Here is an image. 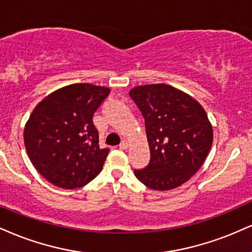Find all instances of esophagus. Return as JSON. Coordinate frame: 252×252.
I'll return each mask as SVG.
<instances>
[{
	"instance_id": "1",
	"label": "esophagus",
	"mask_w": 252,
	"mask_h": 252,
	"mask_svg": "<svg viewBox=\"0 0 252 252\" xmlns=\"http://www.w3.org/2000/svg\"><path fill=\"white\" fill-rule=\"evenodd\" d=\"M129 147H130V142H129V141H126V139H124L122 143L120 144V148H121V149H122V150L128 149Z\"/></svg>"
}]
</instances>
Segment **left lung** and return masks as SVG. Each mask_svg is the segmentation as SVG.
<instances>
[{
  "label": "left lung",
  "instance_id": "1",
  "mask_svg": "<svg viewBox=\"0 0 252 252\" xmlns=\"http://www.w3.org/2000/svg\"><path fill=\"white\" fill-rule=\"evenodd\" d=\"M129 95L145 121L150 162L135 170L144 186L165 191L182 186L199 170L214 139L201 103L169 84L132 88Z\"/></svg>",
  "mask_w": 252,
  "mask_h": 252
}]
</instances>
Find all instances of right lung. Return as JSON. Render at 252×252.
Instances as JSON below:
<instances>
[{"instance_id":"right-lung-1","label":"right lung","mask_w":252,"mask_h":252,"mask_svg":"<svg viewBox=\"0 0 252 252\" xmlns=\"http://www.w3.org/2000/svg\"><path fill=\"white\" fill-rule=\"evenodd\" d=\"M110 89L75 83L36 105L23 131L27 154L47 181L63 189L82 188L99 174L109 149L98 145L94 113Z\"/></svg>"}]
</instances>
